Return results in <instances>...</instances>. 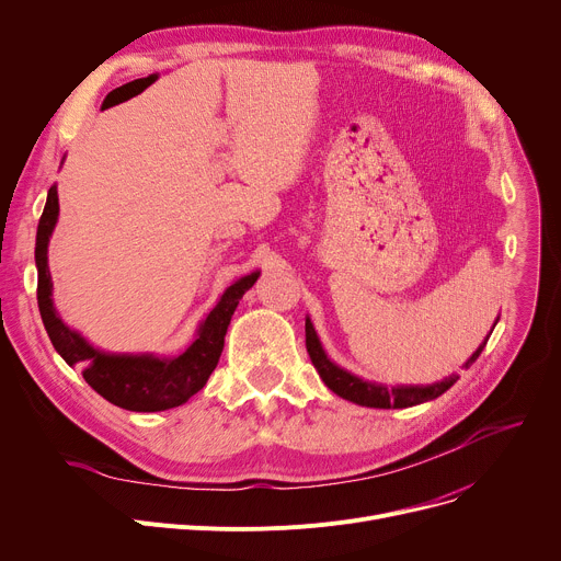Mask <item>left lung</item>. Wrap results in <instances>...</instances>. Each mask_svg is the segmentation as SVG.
Masks as SVG:
<instances>
[{
    "instance_id": "obj_1",
    "label": "left lung",
    "mask_w": 561,
    "mask_h": 561,
    "mask_svg": "<svg viewBox=\"0 0 561 561\" xmlns=\"http://www.w3.org/2000/svg\"><path fill=\"white\" fill-rule=\"evenodd\" d=\"M305 332H307V352H309V357H311V364L318 370V375L322 377V381H325V385H328V389H332L336 396H341V398H345L350 402H357L362 407H375V409L414 407V404L434 400L440 393H446L455 385V381L459 379V375H450L444 381H436V385H430V387H391L389 389L385 385H373V381H364V379H359L355 375H350L347 370L339 368L336 364H332L328 359L325 350H322V345H320V341L316 336V330H313L309 318L305 322ZM486 341L489 339H484V343L473 352V357L466 362V368L482 355Z\"/></svg>"
}]
</instances>
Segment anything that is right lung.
I'll list each match as a JSON object with an SVG mask.
<instances>
[{"mask_svg": "<svg viewBox=\"0 0 561 561\" xmlns=\"http://www.w3.org/2000/svg\"><path fill=\"white\" fill-rule=\"evenodd\" d=\"M56 218L58 195L56 186H51L36 233V296L43 325L54 350L66 359L68 366H79L88 387L115 407L129 411H163L184 404L206 385V379H209V375L218 366L229 320L236 307H239V300L245 296V290L252 288V284L256 282L259 273L239 279L222 293L220 302L199 325L197 339L180 357L159 359L152 355H104V352L88 345L77 332L68 330L64 320L54 311L51 277L47 268V243Z\"/></svg>", "mask_w": 561, "mask_h": 561, "instance_id": "obj_1", "label": "right lung"}]
</instances>
